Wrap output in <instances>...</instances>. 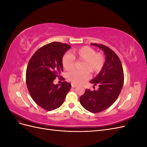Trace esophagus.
I'll return each instance as SVG.
<instances>
[{"mask_svg": "<svg viewBox=\"0 0 147 147\" xmlns=\"http://www.w3.org/2000/svg\"><path fill=\"white\" fill-rule=\"evenodd\" d=\"M71 85H72V88H75L76 86H77V84H74V83L71 84Z\"/></svg>", "mask_w": 147, "mask_h": 147, "instance_id": "1", "label": "esophagus"}]
</instances>
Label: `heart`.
I'll return each mask as SVG.
<instances>
[{"instance_id": "obj_1", "label": "heart", "mask_w": 147, "mask_h": 147, "mask_svg": "<svg viewBox=\"0 0 147 147\" xmlns=\"http://www.w3.org/2000/svg\"><path fill=\"white\" fill-rule=\"evenodd\" d=\"M83 60L81 69L73 70L67 74V78L74 84H81L89 77L88 71L95 74L99 73L105 63V57L102 53L96 52L94 49L84 46L72 50L70 55H65L62 59V65L65 70H72L75 64V59Z\"/></svg>"}]
</instances>
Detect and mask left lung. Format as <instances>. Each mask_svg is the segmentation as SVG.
<instances>
[{"label":"left lung","instance_id":"obj_1","mask_svg":"<svg viewBox=\"0 0 147 147\" xmlns=\"http://www.w3.org/2000/svg\"><path fill=\"white\" fill-rule=\"evenodd\" d=\"M104 51L105 61L99 74L90 82L98 85L97 91L86 90L80 98L83 107L91 113L108 109L119 96L124 84L123 69L118 56L113 50L102 44L91 43Z\"/></svg>","mask_w":147,"mask_h":147}]
</instances>
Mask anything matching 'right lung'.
Returning <instances> with one entry per match:
<instances>
[{
  "label": "right lung",
  "instance_id": "add662e5",
  "mask_svg": "<svg viewBox=\"0 0 147 147\" xmlns=\"http://www.w3.org/2000/svg\"><path fill=\"white\" fill-rule=\"evenodd\" d=\"M70 45L52 42L39 48L31 57L26 69V81L32 99L47 111L59 108L71 88V84L63 82L55 84L53 80L63 71L62 59Z\"/></svg>",
  "mask_w": 147,
  "mask_h": 147
}]
</instances>
